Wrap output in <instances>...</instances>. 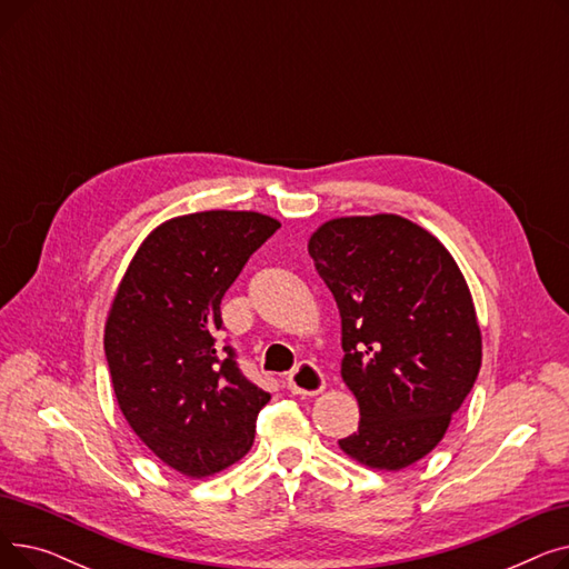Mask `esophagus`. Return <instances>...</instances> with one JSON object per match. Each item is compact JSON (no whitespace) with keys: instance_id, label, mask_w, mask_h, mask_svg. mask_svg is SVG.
Segmentation results:
<instances>
[{"instance_id":"esophagus-1","label":"esophagus","mask_w":569,"mask_h":569,"mask_svg":"<svg viewBox=\"0 0 569 569\" xmlns=\"http://www.w3.org/2000/svg\"><path fill=\"white\" fill-rule=\"evenodd\" d=\"M286 382H288V390H290L292 395H302V397H313V395L322 392V387H325L322 371H320L316 365H311V362L297 365V367L288 373Z\"/></svg>"}]
</instances>
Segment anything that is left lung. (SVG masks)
Here are the masks:
<instances>
[{"label":"left lung","mask_w":569,"mask_h":569,"mask_svg":"<svg viewBox=\"0 0 569 569\" xmlns=\"http://www.w3.org/2000/svg\"><path fill=\"white\" fill-rule=\"evenodd\" d=\"M309 253L341 313V376L362 417L341 450L380 470L420 461L482 365L461 269L433 234L395 214L327 221Z\"/></svg>","instance_id":"8db88e82"}]
</instances>
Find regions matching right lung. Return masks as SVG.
<instances>
[{
	"instance_id": "add662e5",
	"label": "right lung",
	"mask_w": 569,
	"mask_h": 569,
	"mask_svg": "<svg viewBox=\"0 0 569 569\" xmlns=\"http://www.w3.org/2000/svg\"><path fill=\"white\" fill-rule=\"evenodd\" d=\"M279 230L258 212H200L149 234L106 322L114 397L138 438L189 477L214 475L253 445L269 392L221 346V300Z\"/></svg>"
}]
</instances>
